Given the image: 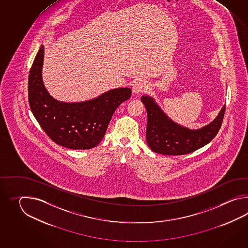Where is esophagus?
I'll use <instances>...</instances> for the list:
<instances>
[{"instance_id": "esophagus-1", "label": "esophagus", "mask_w": 248, "mask_h": 248, "mask_svg": "<svg viewBox=\"0 0 248 248\" xmlns=\"http://www.w3.org/2000/svg\"><path fill=\"white\" fill-rule=\"evenodd\" d=\"M146 90H147V84L144 80L137 79L136 81H134L133 84H132V91H133L134 94L143 93Z\"/></svg>"}]
</instances>
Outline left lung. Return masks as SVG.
<instances>
[{
	"mask_svg": "<svg viewBox=\"0 0 248 248\" xmlns=\"http://www.w3.org/2000/svg\"><path fill=\"white\" fill-rule=\"evenodd\" d=\"M147 111L146 141L155 153L163 155H184L203 147L213 140L221 128L225 107L209 125L190 130L169 120L150 96L141 97Z\"/></svg>",
	"mask_w": 248,
	"mask_h": 248,
	"instance_id": "1",
	"label": "left lung"
}]
</instances>
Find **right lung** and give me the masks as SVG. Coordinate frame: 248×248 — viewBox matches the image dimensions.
Returning <instances> with one entry per match:
<instances>
[{
	"instance_id": "obj_1",
	"label": "right lung",
	"mask_w": 248,
	"mask_h": 248,
	"mask_svg": "<svg viewBox=\"0 0 248 248\" xmlns=\"http://www.w3.org/2000/svg\"><path fill=\"white\" fill-rule=\"evenodd\" d=\"M44 47L28 77V100L33 116L53 142L73 150H89L102 141L118 106L131 96L129 88L110 90L93 100L63 103L47 93L42 79Z\"/></svg>"
}]
</instances>
